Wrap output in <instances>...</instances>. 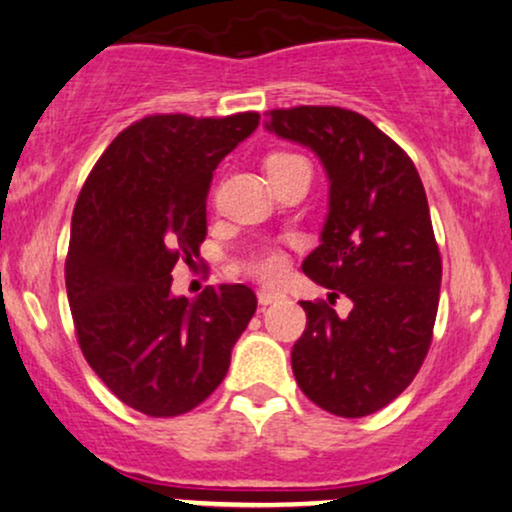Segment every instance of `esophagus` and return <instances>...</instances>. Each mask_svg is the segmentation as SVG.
<instances>
[{
    "label": "esophagus",
    "instance_id": "obj_1",
    "mask_svg": "<svg viewBox=\"0 0 512 512\" xmlns=\"http://www.w3.org/2000/svg\"><path fill=\"white\" fill-rule=\"evenodd\" d=\"M281 298H284V293H279V291H269V289L257 291V301H260L262 305H272L274 301H281Z\"/></svg>",
    "mask_w": 512,
    "mask_h": 512
}]
</instances>
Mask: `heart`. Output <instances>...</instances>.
Returning a JSON list of instances; mask_svg holds the SVG:
<instances>
[{"instance_id":"heart-1","label":"heart","mask_w":512,"mask_h":512,"mask_svg":"<svg viewBox=\"0 0 512 512\" xmlns=\"http://www.w3.org/2000/svg\"><path fill=\"white\" fill-rule=\"evenodd\" d=\"M289 161H301L298 156L291 154H272L267 158V168L279 166V163H289ZM252 274L260 276L262 281H276L286 274V257L281 252H262L255 262L250 264Z\"/></svg>"}]
</instances>
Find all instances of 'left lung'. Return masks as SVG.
Returning <instances> with one entry per match:
<instances>
[{
    "label": "left lung",
    "mask_w": 512,
    "mask_h": 512,
    "mask_svg": "<svg viewBox=\"0 0 512 512\" xmlns=\"http://www.w3.org/2000/svg\"><path fill=\"white\" fill-rule=\"evenodd\" d=\"M264 127L325 168L327 216L303 272L354 303L339 317L301 301L308 325L293 344V375L317 407L368 416L407 390L431 346L443 269L424 185L411 158L351 110H272Z\"/></svg>",
    "instance_id": "8db88e82"
}]
</instances>
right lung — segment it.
Returning <instances> with one entry per match:
<instances>
[{
    "instance_id": "right-lung-1",
    "label": "right lung",
    "mask_w": 512,
    "mask_h": 512,
    "mask_svg": "<svg viewBox=\"0 0 512 512\" xmlns=\"http://www.w3.org/2000/svg\"><path fill=\"white\" fill-rule=\"evenodd\" d=\"M260 125L154 115L113 139L76 199L64 276L88 366L127 407L178 416L202 404L231 366L257 310L243 284L173 296V267L199 257L207 190L219 163Z\"/></svg>"
}]
</instances>
